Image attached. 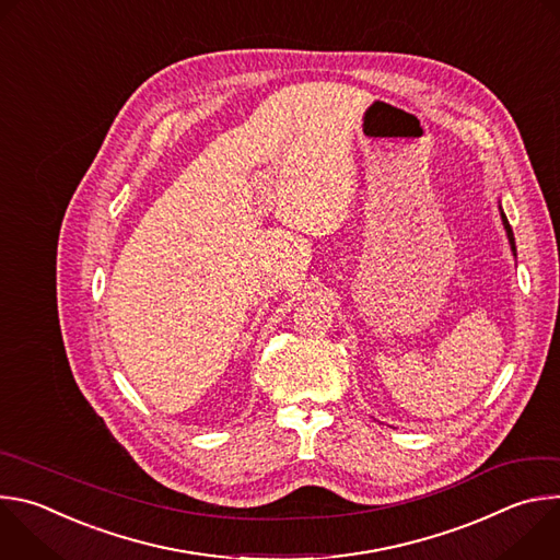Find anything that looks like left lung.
Masks as SVG:
<instances>
[{"mask_svg":"<svg viewBox=\"0 0 560 560\" xmlns=\"http://www.w3.org/2000/svg\"><path fill=\"white\" fill-rule=\"evenodd\" d=\"M503 217V223H505V230H508V236H510V244H512V250L516 253V246H514V234H512V228H510V221H508V217L505 214H501Z\"/></svg>","mask_w":560,"mask_h":560,"instance_id":"8db88e82","label":"left lung"}]
</instances>
